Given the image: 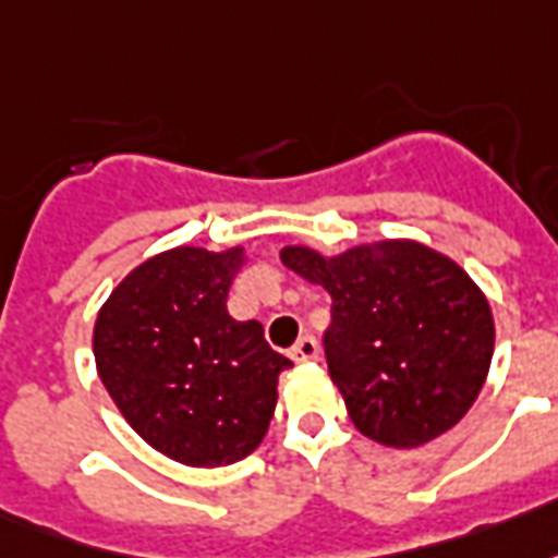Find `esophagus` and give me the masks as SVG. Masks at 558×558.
I'll return each instance as SVG.
<instances>
[{
    "mask_svg": "<svg viewBox=\"0 0 558 558\" xmlns=\"http://www.w3.org/2000/svg\"><path fill=\"white\" fill-rule=\"evenodd\" d=\"M320 344L315 336H300L294 348H291V360L294 363H312V360H318Z\"/></svg>",
    "mask_w": 558,
    "mask_h": 558,
    "instance_id": "esophagus-1",
    "label": "esophagus"
}]
</instances>
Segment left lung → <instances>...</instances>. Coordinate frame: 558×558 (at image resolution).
Returning <instances> with one entry per match:
<instances>
[{
	"instance_id": "obj_1",
	"label": "left lung",
	"mask_w": 558,
	"mask_h": 558,
	"mask_svg": "<svg viewBox=\"0 0 558 558\" xmlns=\"http://www.w3.org/2000/svg\"><path fill=\"white\" fill-rule=\"evenodd\" d=\"M279 258L332 296L329 377L363 437L416 449L466 416L490 372L496 332L485 291L461 264L408 238L339 255L294 243Z\"/></svg>"
}]
</instances>
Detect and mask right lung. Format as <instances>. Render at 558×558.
Returning <instances> with one entry per match:
<instances>
[{
	"instance_id": "right-lung-1",
	"label": "right lung",
	"mask_w": 558,
	"mask_h": 558,
	"mask_svg": "<svg viewBox=\"0 0 558 558\" xmlns=\"http://www.w3.org/2000/svg\"><path fill=\"white\" fill-rule=\"evenodd\" d=\"M243 246H174L133 267L95 320L109 398L150 449L184 466H229L258 449L291 360L258 320L229 315Z\"/></svg>"
}]
</instances>
